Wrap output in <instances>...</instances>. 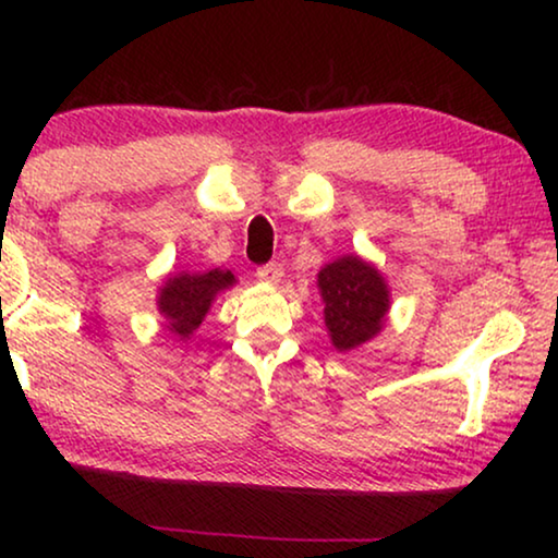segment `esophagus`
<instances>
[{"label": "esophagus", "mask_w": 558, "mask_h": 558, "mask_svg": "<svg viewBox=\"0 0 558 558\" xmlns=\"http://www.w3.org/2000/svg\"><path fill=\"white\" fill-rule=\"evenodd\" d=\"M256 277H258V281H262V284H279L281 281V277H284V269H281V264H266V266H262V269L256 271Z\"/></svg>", "instance_id": "1"}]
</instances>
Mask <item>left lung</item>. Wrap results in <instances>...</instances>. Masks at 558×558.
I'll list each match as a JSON object with an SVG mask.
<instances>
[{
  "mask_svg": "<svg viewBox=\"0 0 558 558\" xmlns=\"http://www.w3.org/2000/svg\"><path fill=\"white\" fill-rule=\"evenodd\" d=\"M327 338L340 353L378 338L391 310V289L376 264L342 254L317 274Z\"/></svg>",
  "mask_w": 558,
  "mask_h": 558,
  "instance_id": "1",
  "label": "left lung"
}]
</instances>
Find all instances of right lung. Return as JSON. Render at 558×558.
<instances>
[{
    "instance_id": "1",
    "label": "right lung",
    "mask_w": 558,
    "mask_h": 558,
    "mask_svg": "<svg viewBox=\"0 0 558 558\" xmlns=\"http://www.w3.org/2000/svg\"><path fill=\"white\" fill-rule=\"evenodd\" d=\"M231 287H235V277L228 269L167 274L157 289V310L165 317V327L174 338L187 342L203 325L218 294Z\"/></svg>"
}]
</instances>
